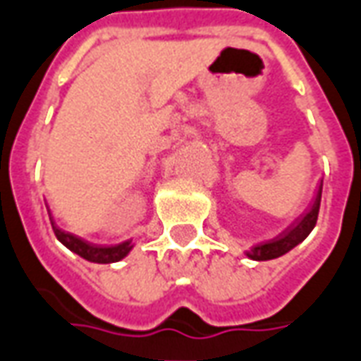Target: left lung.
Here are the masks:
<instances>
[{"instance_id": "left-lung-1", "label": "left lung", "mask_w": 361, "mask_h": 361, "mask_svg": "<svg viewBox=\"0 0 361 361\" xmlns=\"http://www.w3.org/2000/svg\"><path fill=\"white\" fill-rule=\"evenodd\" d=\"M321 194H323V185L319 186V192H317L313 208L309 209L301 221L293 224L288 231H283L280 237H276L274 241L257 245V247L249 252V257L255 258V260H272V258H278L282 257V255H286L288 250H291L295 245H299V243L303 241V239L313 231V227H315L317 224L319 208H321Z\"/></svg>"}]
</instances>
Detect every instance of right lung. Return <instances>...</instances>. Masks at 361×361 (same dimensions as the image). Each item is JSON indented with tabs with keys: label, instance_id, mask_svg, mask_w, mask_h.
<instances>
[{
	"label": "right lung",
	"instance_id": "right-lung-1",
	"mask_svg": "<svg viewBox=\"0 0 361 361\" xmlns=\"http://www.w3.org/2000/svg\"><path fill=\"white\" fill-rule=\"evenodd\" d=\"M52 221V219H50ZM54 235L58 237V241L63 243L70 250H73L75 255H79L81 258H85L89 262H99V264H111V262H118L122 258L126 257L132 245L130 241L122 243V245H114V247H97V245H91V243L79 239L75 235L66 233L60 227H56V224L52 221Z\"/></svg>",
	"mask_w": 361,
	"mask_h": 361
}]
</instances>
